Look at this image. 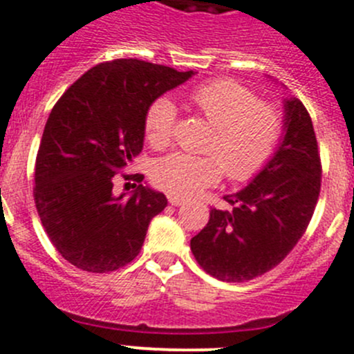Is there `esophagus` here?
I'll return each mask as SVG.
<instances>
[{
  "instance_id": "obj_1",
  "label": "esophagus",
  "mask_w": 354,
  "mask_h": 354,
  "mask_svg": "<svg viewBox=\"0 0 354 354\" xmlns=\"http://www.w3.org/2000/svg\"><path fill=\"white\" fill-rule=\"evenodd\" d=\"M167 198H169V204L171 205H181L185 202L183 197H180V195H167Z\"/></svg>"
}]
</instances>
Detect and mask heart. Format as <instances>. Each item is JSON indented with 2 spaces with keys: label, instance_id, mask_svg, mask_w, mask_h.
<instances>
[{
  "label": "heart",
  "instance_id": "b5f03b06",
  "mask_svg": "<svg viewBox=\"0 0 354 354\" xmlns=\"http://www.w3.org/2000/svg\"><path fill=\"white\" fill-rule=\"evenodd\" d=\"M190 102L214 128L207 150L214 156L171 153L153 166L157 187L174 195H194L211 187L225 174L233 181L256 176L272 159L280 135L282 115L279 109L264 102L230 79L197 86ZM176 107L171 98L152 102L145 115V133L150 145L162 149L171 142Z\"/></svg>",
  "mask_w": 354,
  "mask_h": 354
}]
</instances>
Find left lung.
<instances>
[{"label":"left lung","mask_w":354,"mask_h":354,"mask_svg":"<svg viewBox=\"0 0 354 354\" xmlns=\"http://www.w3.org/2000/svg\"><path fill=\"white\" fill-rule=\"evenodd\" d=\"M283 126L268 164L236 194L233 209H211L190 240L195 259L223 282H245L275 268L294 249L320 195L322 166L313 122L296 97L282 102Z\"/></svg>","instance_id":"8db88e82"}]
</instances>
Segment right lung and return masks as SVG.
I'll return each mask as SVG.
<instances>
[{"mask_svg":"<svg viewBox=\"0 0 354 354\" xmlns=\"http://www.w3.org/2000/svg\"><path fill=\"white\" fill-rule=\"evenodd\" d=\"M192 75L118 58L82 74L53 107L37 150L34 201L50 240L75 268L107 273L138 256L167 198L149 185L115 195L114 176L142 152L152 102Z\"/></svg>","mask_w":354,"mask_h":354,"instance_id":"obj_1","label":"right lung"}]
</instances>
